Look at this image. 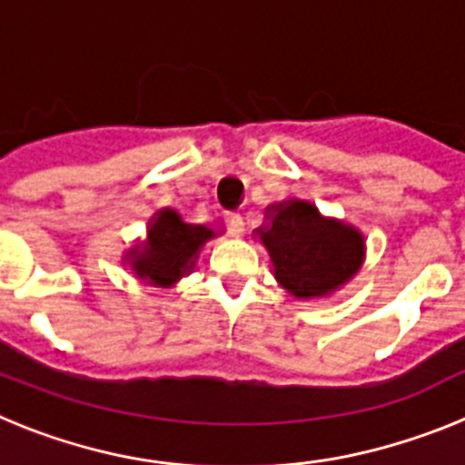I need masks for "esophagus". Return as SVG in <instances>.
I'll use <instances>...</instances> for the list:
<instances>
[{
  "mask_svg": "<svg viewBox=\"0 0 465 465\" xmlns=\"http://www.w3.org/2000/svg\"><path fill=\"white\" fill-rule=\"evenodd\" d=\"M225 225H228L230 235L232 237L244 235V221H242L240 213H225Z\"/></svg>",
  "mask_w": 465,
  "mask_h": 465,
  "instance_id": "1",
  "label": "esophagus"
}]
</instances>
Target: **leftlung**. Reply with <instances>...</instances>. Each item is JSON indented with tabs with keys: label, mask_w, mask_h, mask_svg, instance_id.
Segmentation results:
<instances>
[{
	"label": "left lung",
	"mask_w": 465,
	"mask_h": 465,
	"mask_svg": "<svg viewBox=\"0 0 465 465\" xmlns=\"http://www.w3.org/2000/svg\"><path fill=\"white\" fill-rule=\"evenodd\" d=\"M265 219L268 223L253 230V235L268 249L274 279L291 298H328L363 268V232L323 216L312 203L298 197L272 203Z\"/></svg>",
	"instance_id": "1"
}]
</instances>
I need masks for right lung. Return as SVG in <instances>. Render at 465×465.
I'll return each instance as SVG.
<instances>
[{
	"instance_id": "right-lung-1",
	"label": "right lung",
	"mask_w": 465,
	"mask_h": 465,
	"mask_svg": "<svg viewBox=\"0 0 465 465\" xmlns=\"http://www.w3.org/2000/svg\"><path fill=\"white\" fill-rule=\"evenodd\" d=\"M221 232L204 223H188L176 209L163 207L149 219L146 235L123 253V262L146 286L170 291L193 272L203 246Z\"/></svg>"
}]
</instances>
